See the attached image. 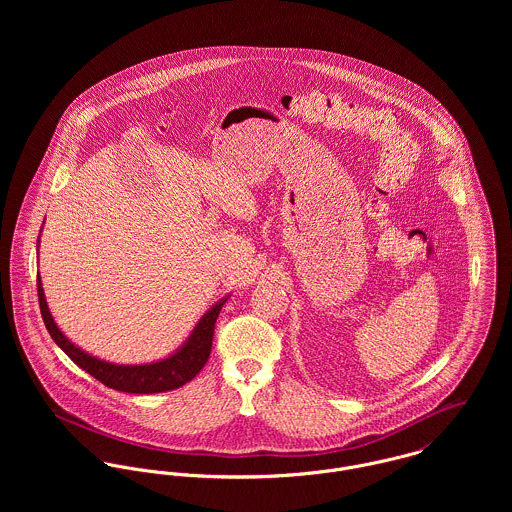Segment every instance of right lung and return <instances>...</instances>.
<instances>
[{
    "mask_svg": "<svg viewBox=\"0 0 512 512\" xmlns=\"http://www.w3.org/2000/svg\"><path fill=\"white\" fill-rule=\"evenodd\" d=\"M37 295H39V307L45 321V327L53 341L71 357V361L86 370L90 376L100 380L104 386L120 390V392H132V394H153V392H167L175 390L189 380H193L205 363L209 361L211 347H213V335H215V323L219 317L220 309L224 305V299L219 301L211 311L205 313V317L199 321L195 331L191 333L189 341L169 359L151 363V365H112L106 361H100L96 357H90L88 353L74 347L73 343L61 333L57 323L53 321V315L47 307L45 293L41 288V280H37Z\"/></svg>",
    "mask_w": 512,
    "mask_h": 512,
    "instance_id": "add662e5",
    "label": "right lung"
}]
</instances>
